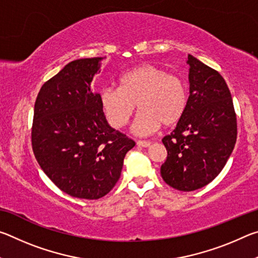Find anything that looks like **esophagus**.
Segmentation results:
<instances>
[{
    "label": "esophagus",
    "instance_id": "34e87169",
    "mask_svg": "<svg viewBox=\"0 0 258 258\" xmlns=\"http://www.w3.org/2000/svg\"><path fill=\"white\" fill-rule=\"evenodd\" d=\"M137 145H138L139 147L148 148V147H149V146L151 145V142H150V141H138V142H137Z\"/></svg>",
    "mask_w": 258,
    "mask_h": 258
}]
</instances>
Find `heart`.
<instances>
[{"label":"heart","mask_w":258,"mask_h":258,"mask_svg":"<svg viewBox=\"0 0 258 258\" xmlns=\"http://www.w3.org/2000/svg\"><path fill=\"white\" fill-rule=\"evenodd\" d=\"M119 87L106 86L100 91V104L112 127L128 123L135 108L140 109L133 132L149 135L161 125L172 126L181 120L187 107L185 83L164 68L143 63L121 74Z\"/></svg>","instance_id":"1"}]
</instances>
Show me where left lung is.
<instances>
[{"mask_svg":"<svg viewBox=\"0 0 258 258\" xmlns=\"http://www.w3.org/2000/svg\"><path fill=\"white\" fill-rule=\"evenodd\" d=\"M190 95L184 115L163 143L167 159L160 174L168 185L194 191L212 182L237 141L232 97L220 73L187 55Z\"/></svg>","mask_w":258,"mask_h":258,"instance_id":"left-lung-1","label":"left lung"}]
</instances>
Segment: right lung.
Wrapping results in <instances>:
<instances>
[{
  "label": "right lung",
  "instance_id": "obj_1",
  "mask_svg": "<svg viewBox=\"0 0 258 258\" xmlns=\"http://www.w3.org/2000/svg\"><path fill=\"white\" fill-rule=\"evenodd\" d=\"M104 58L66 64L41 87L34 108L32 146L47 177L67 195L99 199L119 180L133 140L108 124L91 90Z\"/></svg>",
  "mask_w": 258,
  "mask_h": 258
}]
</instances>
